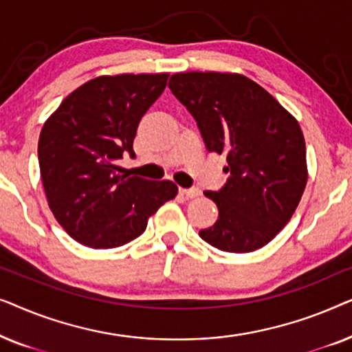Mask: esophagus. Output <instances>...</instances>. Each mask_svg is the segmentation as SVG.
Returning <instances> with one entry per match:
<instances>
[{
  "mask_svg": "<svg viewBox=\"0 0 352 352\" xmlns=\"http://www.w3.org/2000/svg\"><path fill=\"white\" fill-rule=\"evenodd\" d=\"M179 192L182 195H186L187 199H194V197L200 195V189H197V187H190V189H179Z\"/></svg>",
  "mask_w": 352,
  "mask_h": 352,
  "instance_id": "1",
  "label": "esophagus"
}]
</instances>
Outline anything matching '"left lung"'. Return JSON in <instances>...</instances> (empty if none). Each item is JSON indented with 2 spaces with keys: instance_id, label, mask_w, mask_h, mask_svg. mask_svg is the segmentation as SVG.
I'll use <instances>...</instances> for the list:
<instances>
[{
  "instance_id": "obj_1",
  "label": "left lung",
  "mask_w": 352,
  "mask_h": 352,
  "mask_svg": "<svg viewBox=\"0 0 352 352\" xmlns=\"http://www.w3.org/2000/svg\"><path fill=\"white\" fill-rule=\"evenodd\" d=\"M168 86L195 118L206 151L223 153L230 173L223 189L205 192L219 218L199 235L229 253L267 245L290 221L307 182L296 118L239 74L186 72L171 75Z\"/></svg>"
}]
</instances>
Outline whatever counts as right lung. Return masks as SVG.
<instances>
[{
  "label": "right lung",
  "mask_w": 352,
  "mask_h": 352,
  "mask_svg": "<svg viewBox=\"0 0 352 352\" xmlns=\"http://www.w3.org/2000/svg\"><path fill=\"white\" fill-rule=\"evenodd\" d=\"M170 74L102 75L76 88L43 124L38 162L47 205L67 234L89 248L139 237L177 194L171 181L124 173L138 124L160 98Z\"/></svg>",
  "instance_id": "obj_1"
}]
</instances>
